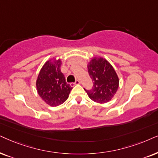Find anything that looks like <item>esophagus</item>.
Returning <instances> with one entry per match:
<instances>
[{
    "label": "esophagus",
    "instance_id": "34e87169",
    "mask_svg": "<svg viewBox=\"0 0 158 158\" xmlns=\"http://www.w3.org/2000/svg\"><path fill=\"white\" fill-rule=\"evenodd\" d=\"M79 84H80V81H79V80H77V81H75V82L71 83V85L73 86V85H79Z\"/></svg>",
    "mask_w": 158,
    "mask_h": 158
}]
</instances>
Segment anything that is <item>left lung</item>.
Here are the masks:
<instances>
[{
	"label": "left lung",
	"mask_w": 158,
	"mask_h": 158,
	"mask_svg": "<svg viewBox=\"0 0 158 158\" xmlns=\"http://www.w3.org/2000/svg\"><path fill=\"white\" fill-rule=\"evenodd\" d=\"M93 87L85 90L89 98L98 103H106L114 96L118 88V77L108 60L94 58L87 66Z\"/></svg>",
	"instance_id": "obj_1"
}]
</instances>
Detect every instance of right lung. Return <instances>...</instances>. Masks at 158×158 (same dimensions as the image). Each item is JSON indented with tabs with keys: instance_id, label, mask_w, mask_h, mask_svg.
I'll return each mask as SVG.
<instances>
[{
	"instance_id": "obj_1",
	"label": "right lung",
	"mask_w": 158,
	"mask_h": 158,
	"mask_svg": "<svg viewBox=\"0 0 158 158\" xmlns=\"http://www.w3.org/2000/svg\"><path fill=\"white\" fill-rule=\"evenodd\" d=\"M60 60H48L40 70L37 79L39 95L50 106H58L66 101L72 89L60 71Z\"/></svg>"
}]
</instances>
